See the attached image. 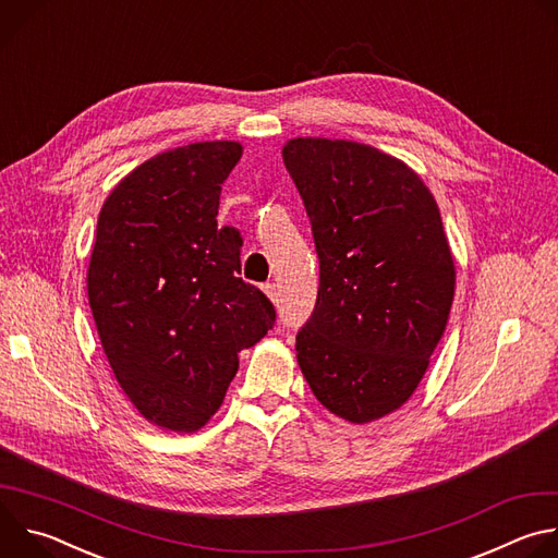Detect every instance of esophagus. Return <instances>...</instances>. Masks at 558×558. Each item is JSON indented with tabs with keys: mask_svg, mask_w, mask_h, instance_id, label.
<instances>
[{
	"mask_svg": "<svg viewBox=\"0 0 558 558\" xmlns=\"http://www.w3.org/2000/svg\"><path fill=\"white\" fill-rule=\"evenodd\" d=\"M265 293H267V298H269L271 302H276V300H278V287H276L274 282L265 284Z\"/></svg>",
	"mask_w": 558,
	"mask_h": 558,
	"instance_id": "esophagus-1",
	"label": "esophagus"
}]
</instances>
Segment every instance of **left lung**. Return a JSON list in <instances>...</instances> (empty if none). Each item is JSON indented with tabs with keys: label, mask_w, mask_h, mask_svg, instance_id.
<instances>
[{
	"label": "left lung",
	"mask_w": 558,
	"mask_h": 558,
	"mask_svg": "<svg viewBox=\"0 0 558 558\" xmlns=\"http://www.w3.org/2000/svg\"><path fill=\"white\" fill-rule=\"evenodd\" d=\"M320 258L298 364L325 409L368 424L409 402L439 344L454 263L439 207L400 158L342 138L282 147Z\"/></svg>",
	"instance_id": "obj_1"
}]
</instances>
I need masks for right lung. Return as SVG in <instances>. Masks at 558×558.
<instances>
[{"label":"right lung","instance_id":"1","mask_svg":"<svg viewBox=\"0 0 558 558\" xmlns=\"http://www.w3.org/2000/svg\"><path fill=\"white\" fill-rule=\"evenodd\" d=\"M235 141L151 156L106 198L88 267V300L112 373L154 426L194 433L220 409L238 353L276 323L241 274V231L218 227Z\"/></svg>","mask_w":558,"mask_h":558}]
</instances>
